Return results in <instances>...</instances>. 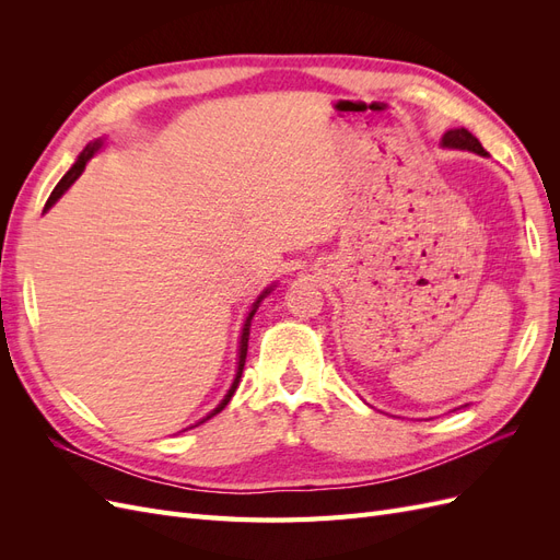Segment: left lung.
I'll list each match as a JSON object with an SVG mask.
<instances>
[{
  "instance_id": "obj_1",
  "label": "left lung",
  "mask_w": 560,
  "mask_h": 560,
  "mask_svg": "<svg viewBox=\"0 0 560 560\" xmlns=\"http://www.w3.org/2000/svg\"><path fill=\"white\" fill-rule=\"evenodd\" d=\"M444 149H463V151H474L479 156H488V151L481 147V142L474 138V135L467 128H451L444 132L442 138Z\"/></svg>"
}]
</instances>
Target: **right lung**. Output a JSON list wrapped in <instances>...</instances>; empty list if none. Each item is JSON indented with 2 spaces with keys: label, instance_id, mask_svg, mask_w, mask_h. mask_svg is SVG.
<instances>
[{
  "label": "right lung",
  "instance_id": "obj_1",
  "mask_svg": "<svg viewBox=\"0 0 560 560\" xmlns=\"http://www.w3.org/2000/svg\"><path fill=\"white\" fill-rule=\"evenodd\" d=\"M105 147V140L103 138H100V140H93V142H89L86 144V149H83L81 151V154H79V159H77V163L70 167V171H67V175L58 182V186H56V189H54V194H50L48 196V200H46V208H44V212H48L50 208H54L56 206V202L60 200V196L67 191V189H70V186L81 177V173H83V167H86V163L97 154V151L100 149H103ZM273 287L276 284H270V287H266V290L257 296V301H254L252 303V308H249V313H247V317H245V325H243V329H241V341H238V366H235V376H233V383H231V387L226 389V395H224V399L222 401H219L217 406H214V409L206 416V418H200L198 422H196V425H200V422H206V420H210L212 416H217L219 411H224V406L231 401V397H233V393H235V387H238V383H241V376H243V369H245V358H247V341H249V325H252V317H254V313H257V308H259V303L270 294V292H273ZM196 425H191V428H196ZM186 430H189V428H186ZM184 432V430H182Z\"/></svg>",
  "mask_w": 560,
  "mask_h": 560
}]
</instances>
